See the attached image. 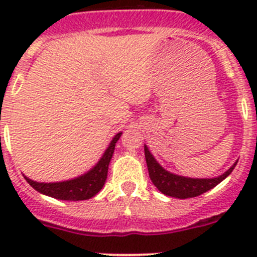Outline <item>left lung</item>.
<instances>
[{
    "label": "left lung",
    "mask_w": 257,
    "mask_h": 257,
    "mask_svg": "<svg viewBox=\"0 0 257 257\" xmlns=\"http://www.w3.org/2000/svg\"><path fill=\"white\" fill-rule=\"evenodd\" d=\"M144 153L147 166H148L149 178H151L152 183L157 187V189L160 190L161 193H163V194H166V196L180 199L201 196V194L206 193L207 190L212 189L213 187H216L217 184H220L224 179L228 178L238 162L237 161L234 165L229 167L224 174H221L217 178L193 179L172 174V172L163 169L162 166L157 162L153 154L149 152L147 145H144Z\"/></svg>",
    "instance_id": "obj_1"
}]
</instances>
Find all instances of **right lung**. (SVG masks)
Here are the masks:
<instances>
[{"label":"right lung","instance_id":"obj_1","mask_svg":"<svg viewBox=\"0 0 257 257\" xmlns=\"http://www.w3.org/2000/svg\"><path fill=\"white\" fill-rule=\"evenodd\" d=\"M121 135L122 133L115 134L96 165L90 171L85 172L78 178L59 181V183H38V181L31 180L27 176L24 178L33 189L52 198L61 199V201H85V199L92 198L100 192L105 184L109 162L114 153L115 143L121 138Z\"/></svg>","mask_w":257,"mask_h":257}]
</instances>
